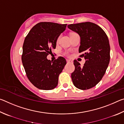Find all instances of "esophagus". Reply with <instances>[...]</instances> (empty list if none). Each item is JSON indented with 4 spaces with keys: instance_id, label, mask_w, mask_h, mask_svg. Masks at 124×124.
<instances>
[{
    "instance_id": "esophagus-1",
    "label": "esophagus",
    "mask_w": 124,
    "mask_h": 124,
    "mask_svg": "<svg viewBox=\"0 0 124 124\" xmlns=\"http://www.w3.org/2000/svg\"><path fill=\"white\" fill-rule=\"evenodd\" d=\"M66 61H67V63H72V61H70V60H67Z\"/></svg>"
}]
</instances>
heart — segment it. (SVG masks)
Returning a JSON list of instances; mask_svg holds the SVG:
<instances>
[{
    "label": "heart",
    "mask_w": 124,
    "mask_h": 124,
    "mask_svg": "<svg viewBox=\"0 0 124 124\" xmlns=\"http://www.w3.org/2000/svg\"><path fill=\"white\" fill-rule=\"evenodd\" d=\"M73 33H73L71 34H73ZM60 38H61V35H59V36H58V37L57 38V43H58V41H59ZM64 54H65V55H66V56H68V52H64Z\"/></svg>",
    "instance_id": "1"
}]
</instances>
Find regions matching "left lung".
<instances>
[{
	"mask_svg": "<svg viewBox=\"0 0 124 124\" xmlns=\"http://www.w3.org/2000/svg\"><path fill=\"white\" fill-rule=\"evenodd\" d=\"M80 37L79 52L84 57L82 67L74 60L75 70L71 74L73 84L80 90L93 87L104 75L110 61V45L108 37L101 27L93 23L86 22L68 26Z\"/></svg>",
	"mask_w": 124,
	"mask_h": 124,
	"instance_id": "left-lung-1",
	"label": "left lung"
}]
</instances>
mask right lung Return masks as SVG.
Wrapping results in <instances>:
<instances>
[{
	"instance_id": "1",
	"label": "right lung",
	"mask_w": 124,
	"mask_h": 124,
	"mask_svg": "<svg viewBox=\"0 0 124 124\" xmlns=\"http://www.w3.org/2000/svg\"><path fill=\"white\" fill-rule=\"evenodd\" d=\"M67 24L41 22L29 31L23 45L22 61L29 80L38 89L50 90L58 84V76L66 60L61 56L54 61L47 56L55 49L61 33L66 30Z\"/></svg>"
}]
</instances>
